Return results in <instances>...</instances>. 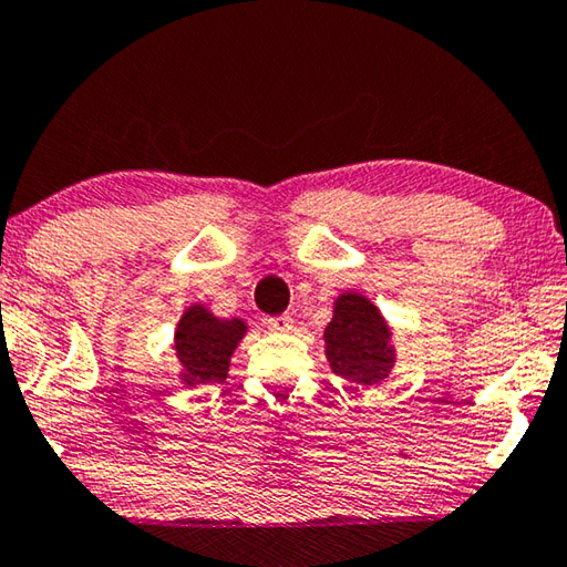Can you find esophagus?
Instances as JSON below:
<instances>
[{"label": "esophagus", "mask_w": 567, "mask_h": 567, "mask_svg": "<svg viewBox=\"0 0 567 567\" xmlns=\"http://www.w3.org/2000/svg\"><path fill=\"white\" fill-rule=\"evenodd\" d=\"M267 328L272 332H290L292 330V318L290 316H277L267 320Z\"/></svg>", "instance_id": "34e87169"}]
</instances>
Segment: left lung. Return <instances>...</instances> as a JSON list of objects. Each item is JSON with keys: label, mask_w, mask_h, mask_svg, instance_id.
<instances>
[{"label": "left lung", "mask_w": 567, "mask_h": 567, "mask_svg": "<svg viewBox=\"0 0 567 567\" xmlns=\"http://www.w3.org/2000/svg\"><path fill=\"white\" fill-rule=\"evenodd\" d=\"M326 358L340 379L375 385L389 379L396 363L391 326L381 310L361 292H343L332 302V320L326 326Z\"/></svg>", "instance_id": "8db88e82"}]
</instances>
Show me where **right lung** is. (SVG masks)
<instances>
[{
	"mask_svg": "<svg viewBox=\"0 0 567 567\" xmlns=\"http://www.w3.org/2000/svg\"><path fill=\"white\" fill-rule=\"evenodd\" d=\"M247 336V322L239 318H217L209 308L194 302L176 322L174 350L182 365L184 385L219 383L227 379L229 361L239 340Z\"/></svg>",
	"mask_w": 567,
	"mask_h": 567,
	"instance_id": "1",
	"label": "right lung"
}]
</instances>
